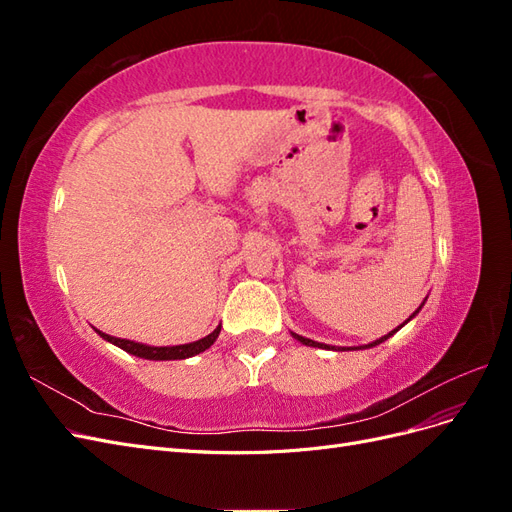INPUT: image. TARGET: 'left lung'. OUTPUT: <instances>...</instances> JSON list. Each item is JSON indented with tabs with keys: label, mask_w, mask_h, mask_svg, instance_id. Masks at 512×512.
I'll use <instances>...</instances> for the list:
<instances>
[{
	"label": "left lung",
	"mask_w": 512,
	"mask_h": 512,
	"mask_svg": "<svg viewBox=\"0 0 512 512\" xmlns=\"http://www.w3.org/2000/svg\"><path fill=\"white\" fill-rule=\"evenodd\" d=\"M418 309H421V307H418ZM418 309H416V312H414V314H418ZM414 314H412L410 318H414ZM410 318H408V320H410ZM408 320H406V322H408ZM397 331H399V327H397L395 331H391L389 335H384V337L376 339V342H374V344H369V346H365V348H371V346H378V344H382V342H384V339H389V337H391L393 333H397ZM292 335H294V339H299V342H301V344H305V346H318V348H329V346H324V344H318V342H314V339H307V337H303V335H297V333H292Z\"/></svg>",
	"instance_id": "obj_1"
}]
</instances>
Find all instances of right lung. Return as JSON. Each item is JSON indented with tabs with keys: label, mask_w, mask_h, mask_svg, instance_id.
<instances>
[{
	"label": "right lung",
	"mask_w": 512,
	"mask_h": 512,
	"mask_svg": "<svg viewBox=\"0 0 512 512\" xmlns=\"http://www.w3.org/2000/svg\"><path fill=\"white\" fill-rule=\"evenodd\" d=\"M220 329H215L211 335L198 339V342H192V344H181V346H145V344H136V342H130V339H121V337H111L106 335L102 331H98L106 342H111L115 346H119L121 350H126L134 356H141V359H149V361H175V359H188V356H194L198 352H205L215 339H218L220 335Z\"/></svg>",
	"instance_id": "right-lung-1"
}]
</instances>
